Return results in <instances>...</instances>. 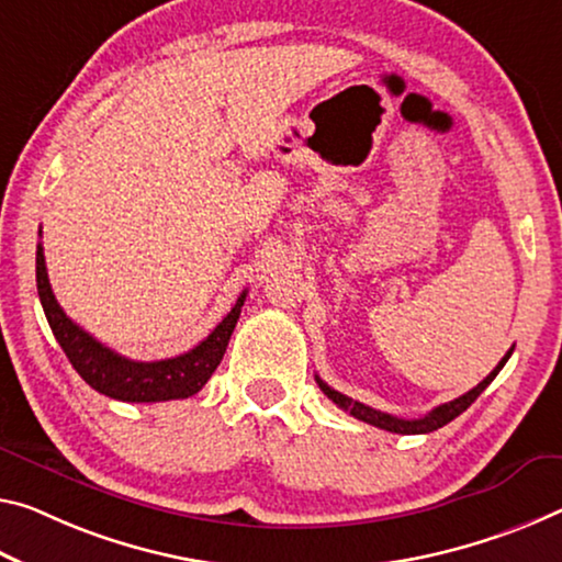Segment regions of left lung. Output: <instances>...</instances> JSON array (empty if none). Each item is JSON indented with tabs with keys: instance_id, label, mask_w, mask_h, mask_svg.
Segmentation results:
<instances>
[{
	"instance_id": "8db88e82",
	"label": "left lung",
	"mask_w": 562,
	"mask_h": 562,
	"mask_svg": "<svg viewBox=\"0 0 562 562\" xmlns=\"http://www.w3.org/2000/svg\"><path fill=\"white\" fill-rule=\"evenodd\" d=\"M513 350H515V347H510V350L505 352V358H503L501 362H497V368H495L493 372H490V375H487L483 382H480L477 387H473V390H470V393L460 395V397H456V400H450V403L438 405V407L432 409V413H427L425 417H417V420H403V417H395V415L380 413V409H372V407H368V405L358 403V400H352V397H347V395H342V393H337V390L329 387L327 382H323L319 378H317V385H319V390H323V393H325L329 400H333V403H335L337 407H342L345 413H350L352 417H358V420H362V423L375 425V427H380V430H387V432L420 435V432L438 430V427L448 425L450 420H456V417H458L460 413H465V409L475 403L477 395L483 393V390L490 385V382L495 380L497 372L503 370V364L507 362V358H510Z\"/></svg>"
}]
</instances>
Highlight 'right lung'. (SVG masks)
<instances>
[{"label": "right lung", "instance_id": "add662e5", "mask_svg": "<svg viewBox=\"0 0 562 562\" xmlns=\"http://www.w3.org/2000/svg\"><path fill=\"white\" fill-rule=\"evenodd\" d=\"M37 292L52 333H55L72 368L79 372V378L97 393L122 400V403H165V400H184L200 393L204 382L212 378V372L222 362V355L227 350L247 297V290H243V295L237 297L235 307L229 310L225 319L190 352L169 360L137 362L110 350L67 317L55 292H52L42 245H37Z\"/></svg>", "mask_w": 562, "mask_h": 562}]
</instances>
